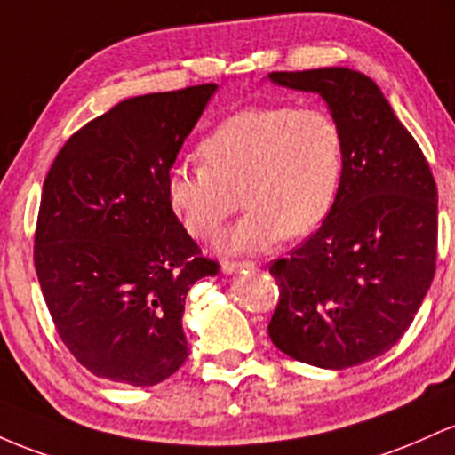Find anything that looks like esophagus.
Returning a JSON list of instances; mask_svg holds the SVG:
<instances>
[{
  "instance_id": "esophagus-1",
  "label": "esophagus",
  "mask_w": 455,
  "mask_h": 455,
  "mask_svg": "<svg viewBox=\"0 0 455 455\" xmlns=\"http://www.w3.org/2000/svg\"><path fill=\"white\" fill-rule=\"evenodd\" d=\"M255 264L253 262H247V259H243V262H223L221 264V270L223 273H238V270L243 268H253Z\"/></svg>"
}]
</instances>
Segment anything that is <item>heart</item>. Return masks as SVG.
Returning a JSON list of instances; mask_svg holds the SVG:
<instances>
[{
  "label": "heart",
  "mask_w": 455,
  "mask_h": 455,
  "mask_svg": "<svg viewBox=\"0 0 455 455\" xmlns=\"http://www.w3.org/2000/svg\"><path fill=\"white\" fill-rule=\"evenodd\" d=\"M200 152V165L180 163L167 172L165 196L187 232L211 241L243 191L249 211L223 236V251H267L285 236L311 234L333 211L344 140L323 107L236 111L208 132Z\"/></svg>",
  "instance_id": "obj_1"
}]
</instances>
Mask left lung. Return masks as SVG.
<instances>
[{
	"instance_id": "1",
	"label": "left lung",
	"mask_w": 455,
	"mask_h": 455,
	"mask_svg": "<svg viewBox=\"0 0 455 455\" xmlns=\"http://www.w3.org/2000/svg\"><path fill=\"white\" fill-rule=\"evenodd\" d=\"M323 96L344 140L339 191L318 232L275 259L270 341L303 363L344 370L385 355L415 320L436 270V182L389 100L350 68L270 73Z\"/></svg>"
}]
</instances>
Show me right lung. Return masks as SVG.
<instances>
[{
  "label": "right lung",
  "mask_w": 455,
  "mask_h": 455,
  "mask_svg": "<svg viewBox=\"0 0 455 455\" xmlns=\"http://www.w3.org/2000/svg\"><path fill=\"white\" fill-rule=\"evenodd\" d=\"M214 84L126 99L66 141L44 178L34 264L64 346L99 379L152 387L187 361L191 285L219 273L165 196Z\"/></svg>",
  "instance_id": "obj_1"
}]
</instances>
